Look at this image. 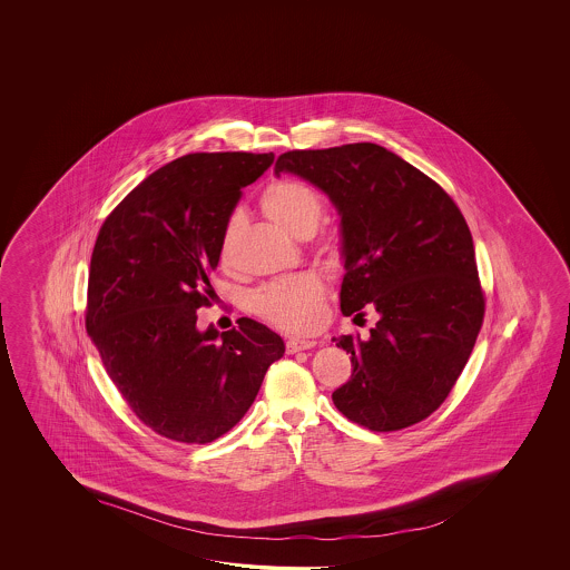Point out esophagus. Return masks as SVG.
<instances>
[{
    "instance_id": "esophagus-1",
    "label": "esophagus",
    "mask_w": 570,
    "mask_h": 570,
    "mask_svg": "<svg viewBox=\"0 0 570 570\" xmlns=\"http://www.w3.org/2000/svg\"><path fill=\"white\" fill-rule=\"evenodd\" d=\"M314 346H315L314 340H303V338L287 340V352H289V354H295V352L309 351V348H314Z\"/></svg>"
}]
</instances>
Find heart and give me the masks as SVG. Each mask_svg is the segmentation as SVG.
I'll use <instances>...</instances> for the list:
<instances>
[{"label": "heart", "mask_w": 570, "mask_h": 570, "mask_svg": "<svg viewBox=\"0 0 570 570\" xmlns=\"http://www.w3.org/2000/svg\"><path fill=\"white\" fill-rule=\"evenodd\" d=\"M261 206L268 218L291 234L314 232L322 216V199L309 185L293 179H279L267 185L261 195ZM326 287L322 279L309 273H291L271 281L253 295L256 314L268 322L293 330L307 332L322 324Z\"/></svg>", "instance_id": "obj_1"}]
</instances>
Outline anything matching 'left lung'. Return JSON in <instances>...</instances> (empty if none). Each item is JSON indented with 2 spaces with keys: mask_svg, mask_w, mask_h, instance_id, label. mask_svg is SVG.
I'll list each match as a JSON object with an SVG mask.
<instances>
[{
  "mask_svg": "<svg viewBox=\"0 0 570 570\" xmlns=\"http://www.w3.org/2000/svg\"><path fill=\"white\" fill-rule=\"evenodd\" d=\"M293 173L330 197L340 216L346 275L342 314L379 322L371 336H340L352 375L332 393L354 424L395 432L449 397L483 326L473 236L450 195L422 170L373 142L291 150Z\"/></svg>",
  "mask_w": 570,
  "mask_h": 570,
  "instance_id": "obj_1",
  "label": "left lung"
}]
</instances>
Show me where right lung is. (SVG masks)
<instances>
[{"label":"right lung","instance_id":"1","mask_svg":"<svg viewBox=\"0 0 570 570\" xmlns=\"http://www.w3.org/2000/svg\"><path fill=\"white\" fill-rule=\"evenodd\" d=\"M275 155L194 153L155 170L97 234L86 327L109 379L160 436L207 444L253 405L279 334L243 317L197 330L232 212Z\"/></svg>","mask_w":570,"mask_h":570}]
</instances>
